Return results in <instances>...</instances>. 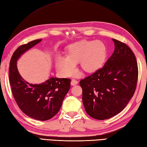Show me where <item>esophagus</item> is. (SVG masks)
<instances>
[{
    "label": "esophagus",
    "instance_id": "obj_1",
    "mask_svg": "<svg viewBox=\"0 0 147 147\" xmlns=\"http://www.w3.org/2000/svg\"><path fill=\"white\" fill-rule=\"evenodd\" d=\"M71 85H76V84H78V82H77L76 80H74V79H73L71 80Z\"/></svg>",
    "mask_w": 147,
    "mask_h": 147
}]
</instances>
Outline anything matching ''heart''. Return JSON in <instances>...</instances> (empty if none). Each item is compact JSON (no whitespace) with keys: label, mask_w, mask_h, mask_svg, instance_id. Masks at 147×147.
I'll use <instances>...</instances> for the list:
<instances>
[{"label":"heart","mask_w":147,"mask_h":147,"mask_svg":"<svg viewBox=\"0 0 147 147\" xmlns=\"http://www.w3.org/2000/svg\"><path fill=\"white\" fill-rule=\"evenodd\" d=\"M67 56H60L57 60V67L63 75L70 76L76 72V63L80 62L82 68L87 72H94L105 63L107 49L100 40H82L67 47Z\"/></svg>","instance_id":"heart-1"}]
</instances>
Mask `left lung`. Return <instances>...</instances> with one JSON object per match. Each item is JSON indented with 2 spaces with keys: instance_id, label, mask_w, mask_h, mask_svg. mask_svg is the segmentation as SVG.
Instances as JSON below:
<instances>
[{
  "instance_id": "obj_1",
  "label": "left lung",
  "mask_w": 147,
  "mask_h": 147,
  "mask_svg": "<svg viewBox=\"0 0 147 147\" xmlns=\"http://www.w3.org/2000/svg\"><path fill=\"white\" fill-rule=\"evenodd\" d=\"M113 40L114 51L103 67L80 82L85 111L99 120L111 118L123 110L137 85L135 55L123 42Z\"/></svg>"
}]
</instances>
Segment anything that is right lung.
Segmentation results:
<instances>
[{
  "label": "right lung",
  "mask_w": 147,
  "mask_h": 147,
  "mask_svg": "<svg viewBox=\"0 0 147 147\" xmlns=\"http://www.w3.org/2000/svg\"><path fill=\"white\" fill-rule=\"evenodd\" d=\"M41 40L29 42L15 50L9 63V79L13 96L20 110L30 118L46 121L60 111L71 81L69 78L51 77L42 84H31L22 78L17 69V60Z\"/></svg>",
  "instance_id": "add662e5"
}]
</instances>
